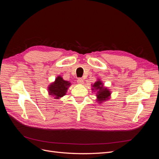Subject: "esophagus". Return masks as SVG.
Returning <instances> with one entry per match:
<instances>
[{"instance_id":"esophagus-1","label":"esophagus","mask_w":159,"mask_h":159,"mask_svg":"<svg viewBox=\"0 0 159 159\" xmlns=\"http://www.w3.org/2000/svg\"><path fill=\"white\" fill-rule=\"evenodd\" d=\"M77 81H78V83L79 84H82L84 83V80H83V79H82V78H78V80H77Z\"/></svg>"}]
</instances>
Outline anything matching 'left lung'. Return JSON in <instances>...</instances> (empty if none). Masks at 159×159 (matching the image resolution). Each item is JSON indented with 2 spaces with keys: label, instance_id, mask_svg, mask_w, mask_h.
I'll list each match as a JSON object with an SVG mask.
<instances>
[{
  "label": "left lung",
  "instance_id": "1",
  "mask_svg": "<svg viewBox=\"0 0 159 159\" xmlns=\"http://www.w3.org/2000/svg\"><path fill=\"white\" fill-rule=\"evenodd\" d=\"M92 87L98 89V93H97V98L98 101L100 102H102L103 101H105L108 99L110 96V91L107 88H103V84L102 81H98L93 85ZM93 90V88L92 89Z\"/></svg>",
  "mask_w": 159,
  "mask_h": 159
}]
</instances>
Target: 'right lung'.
Listing matches in <instances>:
<instances>
[{"mask_svg":"<svg viewBox=\"0 0 159 159\" xmlns=\"http://www.w3.org/2000/svg\"><path fill=\"white\" fill-rule=\"evenodd\" d=\"M70 85V83L68 81H65L61 77L58 76L55 81L48 87L49 93L51 95H54L56 99H59L66 94L67 89Z\"/></svg>","mask_w":159,"mask_h":159,"instance_id":"right-lung-1","label":"right lung"}]
</instances>
